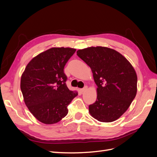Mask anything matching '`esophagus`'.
Returning a JSON list of instances; mask_svg holds the SVG:
<instances>
[{"label": "esophagus", "instance_id": "esophagus-1", "mask_svg": "<svg viewBox=\"0 0 157 157\" xmlns=\"http://www.w3.org/2000/svg\"><path fill=\"white\" fill-rule=\"evenodd\" d=\"M87 88H88L87 86H85L84 88H82V89H80V92H84L86 91V90H87Z\"/></svg>", "mask_w": 157, "mask_h": 157}]
</instances>
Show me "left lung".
Returning a JSON list of instances; mask_svg holds the SVG:
<instances>
[{"label":"left lung","mask_w":157,"mask_h":157,"mask_svg":"<svg viewBox=\"0 0 157 157\" xmlns=\"http://www.w3.org/2000/svg\"><path fill=\"white\" fill-rule=\"evenodd\" d=\"M77 54L91 68L98 86L97 99L89 113L103 122L117 120L134 100L137 77L131 63L117 51L107 47H89Z\"/></svg>","instance_id":"1"}]
</instances>
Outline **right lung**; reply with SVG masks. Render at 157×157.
I'll return each mask as SVG.
<instances>
[{"label":"right lung","instance_id":"1","mask_svg":"<svg viewBox=\"0 0 157 157\" xmlns=\"http://www.w3.org/2000/svg\"><path fill=\"white\" fill-rule=\"evenodd\" d=\"M75 51L63 47L47 50L33 58L21 75L20 88L25 105L44 124H56L64 118L67 106L78 95L67 88L63 72Z\"/></svg>","mask_w":157,"mask_h":157}]
</instances>
